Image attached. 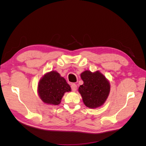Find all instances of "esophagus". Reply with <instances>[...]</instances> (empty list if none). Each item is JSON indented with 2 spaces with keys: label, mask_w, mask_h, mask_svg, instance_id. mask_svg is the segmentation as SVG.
<instances>
[{
  "label": "esophagus",
  "mask_w": 146,
  "mask_h": 146,
  "mask_svg": "<svg viewBox=\"0 0 146 146\" xmlns=\"http://www.w3.org/2000/svg\"><path fill=\"white\" fill-rule=\"evenodd\" d=\"M77 88V86L76 84H72V85H71V89L73 91H74V92L76 91Z\"/></svg>",
  "instance_id": "esophagus-1"
}]
</instances>
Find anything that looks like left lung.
Listing matches in <instances>:
<instances>
[{
	"label": "left lung",
	"mask_w": 146,
	"mask_h": 146,
	"mask_svg": "<svg viewBox=\"0 0 146 146\" xmlns=\"http://www.w3.org/2000/svg\"><path fill=\"white\" fill-rule=\"evenodd\" d=\"M83 84L78 88L83 102L87 107L96 108L103 105L110 91V84L99 70H85L80 75Z\"/></svg>",
	"instance_id": "8db88e82"
}]
</instances>
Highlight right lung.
I'll return each instance as SVG.
<instances>
[{"label":"right lung","mask_w":146,"mask_h":146,"mask_svg":"<svg viewBox=\"0 0 146 146\" xmlns=\"http://www.w3.org/2000/svg\"><path fill=\"white\" fill-rule=\"evenodd\" d=\"M70 91L71 88L65 78L54 70L44 75L38 86L39 98L48 105H59L65 92Z\"/></svg>","instance_id":"obj_1"}]
</instances>
